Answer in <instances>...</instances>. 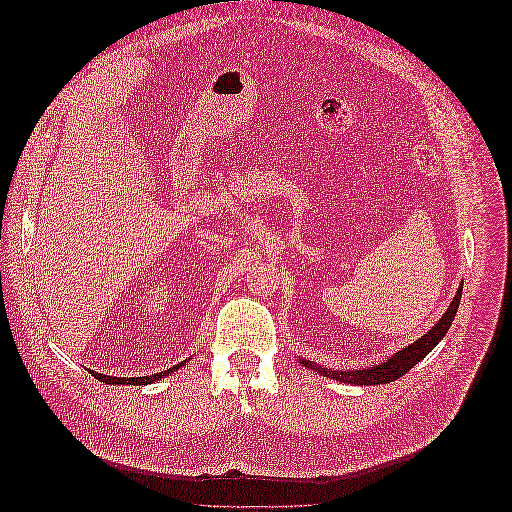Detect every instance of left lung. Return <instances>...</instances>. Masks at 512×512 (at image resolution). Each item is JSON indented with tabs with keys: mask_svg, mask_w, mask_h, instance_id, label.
<instances>
[{
	"mask_svg": "<svg viewBox=\"0 0 512 512\" xmlns=\"http://www.w3.org/2000/svg\"><path fill=\"white\" fill-rule=\"evenodd\" d=\"M461 290L463 286H459L455 299L451 301V305L446 307V312L442 314V318L433 324V327L412 342L410 346L397 350L389 359L378 363V365H371V367H361V369H331V367H324V365H316L314 361H305L299 356V363H303L307 369L318 371L320 376H327L331 380L337 382H344V384H352V386H374V384H389L397 378H401L410 371L418 361H423L425 356L440 344V339L448 333L451 329V324L455 320L457 314V307L461 301Z\"/></svg>",
	"mask_w": 512,
	"mask_h": 512,
	"instance_id": "8db88e82",
	"label": "left lung"
}]
</instances>
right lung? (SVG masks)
Listing matches in <instances>:
<instances>
[{
	"label": "right lung",
	"instance_id": "right-lung-1",
	"mask_svg": "<svg viewBox=\"0 0 512 512\" xmlns=\"http://www.w3.org/2000/svg\"><path fill=\"white\" fill-rule=\"evenodd\" d=\"M185 361H181L179 365H175V367H170V369H164V371H160V374H151V376H143V378H117V376H104V374H98V371H91V376H94L96 380H100V382H106V384H136V386H141V384H153L156 380H162L164 376H168L170 371H175V369H179L181 365H183Z\"/></svg>",
	"mask_w": 512,
	"mask_h": 512
}]
</instances>
